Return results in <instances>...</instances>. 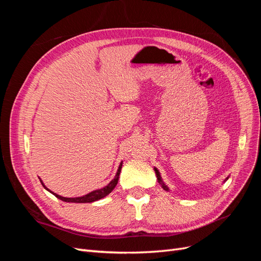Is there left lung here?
<instances>
[{
	"instance_id": "8db88e82",
	"label": "left lung",
	"mask_w": 261,
	"mask_h": 261,
	"mask_svg": "<svg viewBox=\"0 0 261 261\" xmlns=\"http://www.w3.org/2000/svg\"><path fill=\"white\" fill-rule=\"evenodd\" d=\"M154 171H155V174H156V178H158V181H159V183L161 184L162 188L164 189V191H169L168 186L163 183V180H162V178H161V175H160V172L158 171V169H156V168H154ZM227 178H228V177H226V179H227ZM226 179H225V180H226Z\"/></svg>"
}]
</instances>
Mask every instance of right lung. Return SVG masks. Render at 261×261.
I'll return each mask as SVG.
<instances>
[{
  "label": "right lung",
  "instance_id": "right-lung-1",
  "mask_svg": "<svg viewBox=\"0 0 261 261\" xmlns=\"http://www.w3.org/2000/svg\"><path fill=\"white\" fill-rule=\"evenodd\" d=\"M122 164H123V162H121L120 167H118V170H117V172H116L115 177H114L111 181H110V183H109L107 186H105L103 188L96 189V191H93V192H91V193H89V194H87V195H85V196L75 197V198H67V197H62V196H60V195H58V194H55V193L51 192L49 188H46V187L44 186V184L42 183L41 179H40V181H41V184L43 185V187L46 189V191H49V192H50L51 194H53L55 197H58L59 199H61V200H63V201H65V202H77V203H78V202H80V203L93 202V201H97V200H99V199H101V198H103V197L108 196L110 193H111V192L113 191L114 187H115L116 184H117V181H118V177H120Z\"/></svg>",
  "mask_w": 261,
  "mask_h": 261
}]
</instances>
